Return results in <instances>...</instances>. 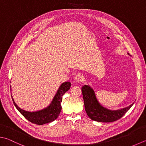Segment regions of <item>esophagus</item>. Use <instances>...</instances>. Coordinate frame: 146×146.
<instances>
[{
	"label": "esophagus",
	"mask_w": 146,
	"mask_h": 146,
	"mask_svg": "<svg viewBox=\"0 0 146 146\" xmlns=\"http://www.w3.org/2000/svg\"><path fill=\"white\" fill-rule=\"evenodd\" d=\"M84 76L81 75V74H78V75H76L75 77V80L76 82H80L84 80Z\"/></svg>",
	"instance_id": "obj_1"
}]
</instances>
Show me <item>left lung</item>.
I'll list each match as a JSON object with an SVG mask.
<instances>
[{
	"label": "left lung",
	"mask_w": 146,
	"mask_h": 146,
	"mask_svg": "<svg viewBox=\"0 0 146 146\" xmlns=\"http://www.w3.org/2000/svg\"><path fill=\"white\" fill-rule=\"evenodd\" d=\"M128 54L129 55L128 53ZM82 92L83 95L85 110L87 115L92 120L98 122L110 123L118 120L128 112L134 103H133L131 105L125 108L112 110L103 107L100 104L96 98L93 89L89 85H85L82 87Z\"/></svg>",
	"instance_id": "8db88e82"
}]
</instances>
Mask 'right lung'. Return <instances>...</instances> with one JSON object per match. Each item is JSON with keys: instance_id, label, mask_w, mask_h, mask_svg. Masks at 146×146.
Wrapping results in <instances>:
<instances>
[{"instance_id": "obj_1", "label": "right lung", "mask_w": 146, "mask_h": 146, "mask_svg": "<svg viewBox=\"0 0 146 146\" xmlns=\"http://www.w3.org/2000/svg\"><path fill=\"white\" fill-rule=\"evenodd\" d=\"M71 83L70 82H66L60 85L59 88L58 89L56 94L53 98L51 103L47 107L43 109L39 110L35 112H29L22 109L15 102L14 99L12 100L15 107L19 111L21 114L31 122L32 123L42 125L55 121L59 115L60 111L62 109L61 102L62 100V96L66 91L70 89Z\"/></svg>"}]
</instances>
